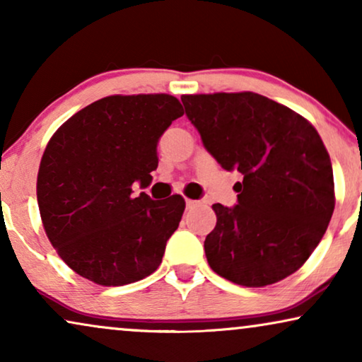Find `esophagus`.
I'll use <instances>...</instances> for the list:
<instances>
[{"mask_svg": "<svg viewBox=\"0 0 362 362\" xmlns=\"http://www.w3.org/2000/svg\"><path fill=\"white\" fill-rule=\"evenodd\" d=\"M199 204L197 201H191V199H186V209H194V207Z\"/></svg>", "mask_w": 362, "mask_h": 362, "instance_id": "obj_1", "label": "esophagus"}]
</instances>
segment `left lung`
I'll list each match as a JSON object with an SVG mask.
<instances>
[{
  "label": "left lung",
  "instance_id": "1",
  "mask_svg": "<svg viewBox=\"0 0 362 362\" xmlns=\"http://www.w3.org/2000/svg\"><path fill=\"white\" fill-rule=\"evenodd\" d=\"M202 145L239 171L237 204H214L204 250L217 275L265 286L295 274L325 235L334 211L333 166L315 127L254 92L182 95Z\"/></svg>",
  "mask_w": 362,
  "mask_h": 362
}]
</instances>
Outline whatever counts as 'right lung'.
Returning a JSON list of instances; mask_svg holds the SVG:
<instances>
[{"mask_svg": "<svg viewBox=\"0 0 362 362\" xmlns=\"http://www.w3.org/2000/svg\"><path fill=\"white\" fill-rule=\"evenodd\" d=\"M182 105L168 93L110 95L72 115L49 140L37 204L54 249L83 279L122 286L151 275L177 229L180 194H133L151 182L156 146Z\"/></svg>", "mask_w": 362, "mask_h": 362, "instance_id": "obj_1", "label": "right lung"}]
</instances>
